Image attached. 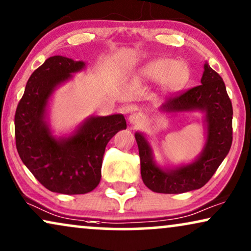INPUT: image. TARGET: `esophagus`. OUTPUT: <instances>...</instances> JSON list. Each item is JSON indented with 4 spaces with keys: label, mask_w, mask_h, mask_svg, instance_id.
I'll list each match as a JSON object with an SVG mask.
<instances>
[{
    "label": "esophagus",
    "mask_w": 251,
    "mask_h": 251,
    "mask_svg": "<svg viewBox=\"0 0 251 251\" xmlns=\"http://www.w3.org/2000/svg\"><path fill=\"white\" fill-rule=\"evenodd\" d=\"M128 119H129V123L133 124V125H141V124L145 122V116L140 112H135V113H132Z\"/></svg>",
    "instance_id": "obj_1"
}]
</instances>
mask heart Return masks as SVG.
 <instances>
[{
    "label": "heart",
    "mask_w": 251,
    "mask_h": 251,
    "mask_svg": "<svg viewBox=\"0 0 251 251\" xmlns=\"http://www.w3.org/2000/svg\"><path fill=\"white\" fill-rule=\"evenodd\" d=\"M138 75L143 81L162 80V87L166 92L176 93L188 85L192 72L185 62H173L170 58L159 57L146 63L139 70Z\"/></svg>",
    "instance_id": "obj_1"
}]
</instances>
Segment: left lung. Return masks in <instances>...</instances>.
I'll list each match as a JSON object with an SVG mask.
<instances>
[{"label": "left lung", "mask_w": 251, "mask_h": 251, "mask_svg": "<svg viewBox=\"0 0 251 251\" xmlns=\"http://www.w3.org/2000/svg\"><path fill=\"white\" fill-rule=\"evenodd\" d=\"M159 111L202 112L206 126V140L195 160L166 169L156 163L152 148L145 134L136 132L143 182L152 192L163 194H180L201 188L215 175L232 146L233 108L222 76L205 62L201 85L169 99Z\"/></svg>", "instance_id": "obj_1"}]
</instances>
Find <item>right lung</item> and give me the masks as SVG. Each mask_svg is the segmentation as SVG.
Returning a JSON list of instances; mask_svg holds the SVG:
<instances>
[{"mask_svg":"<svg viewBox=\"0 0 251 251\" xmlns=\"http://www.w3.org/2000/svg\"><path fill=\"white\" fill-rule=\"evenodd\" d=\"M85 68V62L64 56L46 59L29 76L15 115L16 147L23 163L47 189L66 195L98 187L105 147L117 132L126 129L124 116L116 113L89 117L70 135L52 134L49 100L73 73Z\"/></svg>","mask_w":251,"mask_h":251,"instance_id":"1","label":"right lung"}]
</instances>
